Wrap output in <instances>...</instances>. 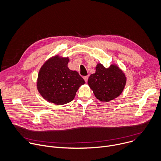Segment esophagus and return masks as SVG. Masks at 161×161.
<instances>
[{
  "instance_id": "obj_1",
  "label": "esophagus",
  "mask_w": 161,
  "mask_h": 161,
  "mask_svg": "<svg viewBox=\"0 0 161 161\" xmlns=\"http://www.w3.org/2000/svg\"><path fill=\"white\" fill-rule=\"evenodd\" d=\"M84 79L85 82H87V80H88V76H84Z\"/></svg>"
}]
</instances>
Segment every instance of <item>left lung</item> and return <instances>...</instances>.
Returning a JSON list of instances; mask_svg holds the SVG:
<instances>
[{"label": "left lung", "instance_id": "8db88e82", "mask_svg": "<svg viewBox=\"0 0 161 161\" xmlns=\"http://www.w3.org/2000/svg\"><path fill=\"white\" fill-rule=\"evenodd\" d=\"M125 82V75L117 66L111 65L107 69L100 63L96 67V72L89 76L87 81L96 98L102 102H109L118 97Z\"/></svg>", "mask_w": 161, "mask_h": 161}]
</instances>
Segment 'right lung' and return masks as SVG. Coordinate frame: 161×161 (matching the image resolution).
I'll return each instance as SVG.
<instances>
[{"mask_svg":"<svg viewBox=\"0 0 161 161\" xmlns=\"http://www.w3.org/2000/svg\"><path fill=\"white\" fill-rule=\"evenodd\" d=\"M69 58L58 56L49 59L41 67L37 79V89L47 102L63 105L72 102L79 87L85 83L76 71L68 68Z\"/></svg>","mask_w":161,"mask_h":161,"instance_id":"obj_1","label":"right lung"}]
</instances>
